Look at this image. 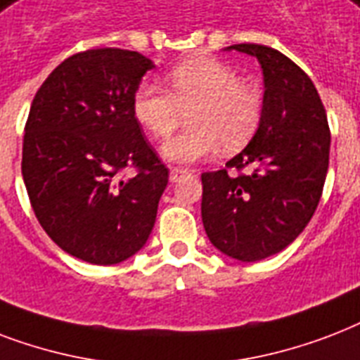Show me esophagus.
<instances>
[{
  "mask_svg": "<svg viewBox=\"0 0 360 360\" xmlns=\"http://www.w3.org/2000/svg\"><path fill=\"white\" fill-rule=\"evenodd\" d=\"M186 174H188V171L182 169V167H171V182H178V180L186 176Z\"/></svg>",
  "mask_w": 360,
  "mask_h": 360,
  "instance_id": "1",
  "label": "esophagus"
}]
</instances>
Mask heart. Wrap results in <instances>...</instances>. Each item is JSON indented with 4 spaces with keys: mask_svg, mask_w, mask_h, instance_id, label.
I'll return each mask as SVG.
<instances>
[{
    "mask_svg": "<svg viewBox=\"0 0 360 360\" xmlns=\"http://www.w3.org/2000/svg\"><path fill=\"white\" fill-rule=\"evenodd\" d=\"M169 90L154 82L136 86L131 110L154 139H169L189 110V127L163 146L176 163H195L221 146L236 152L252 141L263 118V94L225 61L197 56L167 73Z\"/></svg>",
    "mask_w": 360,
    "mask_h": 360,
    "instance_id": "1",
    "label": "heart"
}]
</instances>
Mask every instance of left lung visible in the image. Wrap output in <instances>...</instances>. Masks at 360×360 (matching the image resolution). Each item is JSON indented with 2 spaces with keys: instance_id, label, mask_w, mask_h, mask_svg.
<instances>
[{
  "instance_id": "1",
  "label": "left lung",
  "mask_w": 360,
  "mask_h": 360,
  "mask_svg": "<svg viewBox=\"0 0 360 360\" xmlns=\"http://www.w3.org/2000/svg\"><path fill=\"white\" fill-rule=\"evenodd\" d=\"M231 49L261 63L263 118L225 169L200 174V216L219 252L253 263L285 250L314 216L328 171L330 129L316 86L295 61L264 44ZM229 168L248 172L235 177Z\"/></svg>"
}]
</instances>
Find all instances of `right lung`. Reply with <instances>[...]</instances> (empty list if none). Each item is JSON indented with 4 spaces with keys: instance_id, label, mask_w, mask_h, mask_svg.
<instances>
[{
    "instance_id": "obj_1",
    "label": "right lung",
    "mask_w": 360,
    "mask_h": 360,
    "mask_svg": "<svg viewBox=\"0 0 360 360\" xmlns=\"http://www.w3.org/2000/svg\"><path fill=\"white\" fill-rule=\"evenodd\" d=\"M152 67L133 50H84L33 97L22 146L27 197L46 235L86 263H122L154 229L169 169L131 110ZM127 166L136 169L129 179Z\"/></svg>"
}]
</instances>
